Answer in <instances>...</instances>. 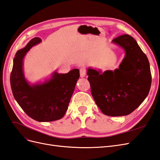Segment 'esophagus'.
<instances>
[{
	"mask_svg": "<svg viewBox=\"0 0 160 160\" xmlns=\"http://www.w3.org/2000/svg\"><path fill=\"white\" fill-rule=\"evenodd\" d=\"M86 75V71L84 68L80 69V76L81 77H85Z\"/></svg>",
	"mask_w": 160,
	"mask_h": 160,
	"instance_id": "obj_1",
	"label": "esophagus"
}]
</instances>
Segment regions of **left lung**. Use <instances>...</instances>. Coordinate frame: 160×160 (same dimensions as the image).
<instances>
[{
  "label": "left lung",
  "mask_w": 160,
  "mask_h": 160,
  "mask_svg": "<svg viewBox=\"0 0 160 160\" xmlns=\"http://www.w3.org/2000/svg\"><path fill=\"white\" fill-rule=\"evenodd\" d=\"M125 51L119 68L114 71L88 68L87 75L97 105L106 115H128L147 98L152 75L147 56L134 38L121 35L112 41Z\"/></svg>",
  "instance_id": "1"
}]
</instances>
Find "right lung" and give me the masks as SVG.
Returning <instances> with one entry per match:
<instances>
[{
	"instance_id": "add662e5",
	"label": "right lung",
	"mask_w": 160,
	"mask_h": 160,
	"mask_svg": "<svg viewBox=\"0 0 160 160\" xmlns=\"http://www.w3.org/2000/svg\"><path fill=\"white\" fill-rule=\"evenodd\" d=\"M41 41L40 38H33L17 52L10 81L14 98L22 110L37 122H48L65 115L80 75L78 69L64 74L54 71L50 78L43 81L28 82L23 71L24 58L33 46Z\"/></svg>"
}]
</instances>
